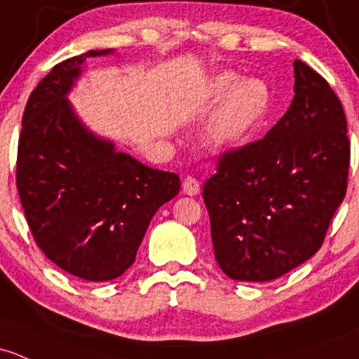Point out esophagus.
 <instances>
[{"label":"esophagus","mask_w":359,"mask_h":359,"mask_svg":"<svg viewBox=\"0 0 359 359\" xmlns=\"http://www.w3.org/2000/svg\"><path fill=\"white\" fill-rule=\"evenodd\" d=\"M182 191L184 194L187 196H196L201 191V184H199V180L194 179V177H186L182 182Z\"/></svg>","instance_id":"obj_1"}]
</instances>
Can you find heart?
I'll return each mask as SVG.
<instances>
[{
  "mask_svg": "<svg viewBox=\"0 0 359 359\" xmlns=\"http://www.w3.org/2000/svg\"><path fill=\"white\" fill-rule=\"evenodd\" d=\"M208 96L213 101L222 100L205 132L208 144L218 149L236 148L248 141L271 108L270 86L263 79H241L233 72L213 77Z\"/></svg>",
  "mask_w": 359,
  "mask_h": 359,
  "instance_id": "1",
  "label": "heart"
}]
</instances>
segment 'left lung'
Masks as SVG:
<instances>
[{"label":"left lung","instance_id":"obj_1","mask_svg":"<svg viewBox=\"0 0 359 359\" xmlns=\"http://www.w3.org/2000/svg\"><path fill=\"white\" fill-rule=\"evenodd\" d=\"M294 79L285 115L263 139L225 153L203 187L215 258L233 280H273L311 258L348 189L341 101L301 60Z\"/></svg>","mask_w":359,"mask_h":359}]
</instances>
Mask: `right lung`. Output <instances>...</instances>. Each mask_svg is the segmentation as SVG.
Masks as SVG:
<instances>
[{
  "label": "right lung",
  "instance_id": "obj_1",
  "mask_svg": "<svg viewBox=\"0 0 359 359\" xmlns=\"http://www.w3.org/2000/svg\"><path fill=\"white\" fill-rule=\"evenodd\" d=\"M65 60L30 93L22 118L17 189L34 241L56 266L89 282L120 277L158 208L180 189L177 173L142 165L82 123L69 93L84 62Z\"/></svg>",
  "mask_w": 359,
  "mask_h": 359
}]
</instances>
